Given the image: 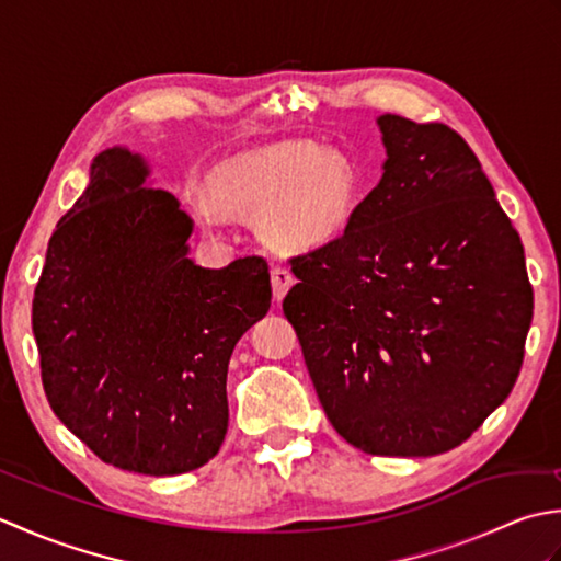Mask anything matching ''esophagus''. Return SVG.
Returning a JSON list of instances; mask_svg holds the SVG:
<instances>
[{"mask_svg":"<svg viewBox=\"0 0 561 561\" xmlns=\"http://www.w3.org/2000/svg\"><path fill=\"white\" fill-rule=\"evenodd\" d=\"M294 284V274L287 267H274L272 270V291L274 299L282 301L284 294L289 291V287Z\"/></svg>","mask_w":561,"mask_h":561,"instance_id":"esophagus-1","label":"esophagus"}]
</instances>
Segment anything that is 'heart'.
I'll use <instances>...</instances> for the list:
<instances>
[{
    "label": "heart",
    "instance_id": "obj_1",
    "mask_svg": "<svg viewBox=\"0 0 561 561\" xmlns=\"http://www.w3.org/2000/svg\"><path fill=\"white\" fill-rule=\"evenodd\" d=\"M210 197L197 209L217 221L221 208L255 211L257 231L282 250H311L347 229L356 205L352 165L313 141H287L238 153L209 171Z\"/></svg>",
    "mask_w": 561,
    "mask_h": 561
}]
</instances>
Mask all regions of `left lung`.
I'll return each mask as SVG.
<instances>
[{"mask_svg":"<svg viewBox=\"0 0 561 561\" xmlns=\"http://www.w3.org/2000/svg\"><path fill=\"white\" fill-rule=\"evenodd\" d=\"M388 159L335 241L291 257L284 316L337 434L371 456L460 446L514 388L533 287L456 129L378 117Z\"/></svg>","mask_w":561,"mask_h":561,"instance_id":"left-lung-1","label":"left lung"}]
</instances>
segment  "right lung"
<instances>
[{
    "instance_id": "1",
    "label": "right lung",
    "mask_w": 561,
    "mask_h": 561,
    "mask_svg": "<svg viewBox=\"0 0 561 561\" xmlns=\"http://www.w3.org/2000/svg\"><path fill=\"white\" fill-rule=\"evenodd\" d=\"M147 175L125 147L93 159L47 243L33 335L59 422L103 462L163 478L219 453L229 359L272 287L262 257L195 265L193 219Z\"/></svg>"
}]
</instances>
